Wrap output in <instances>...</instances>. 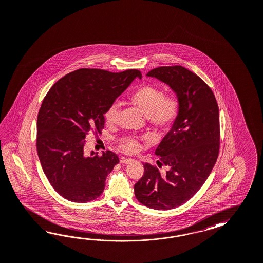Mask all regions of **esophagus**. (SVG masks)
Wrapping results in <instances>:
<instances>
[{"label": "esophagus", "instance_id": "obj_1", "mask_svg": "<svg viewBox=\"0 0 263 263\" xmlns=\"http://www.w3.org/2000/svg\"><path fill=\"white\" fill-rule=\"evenodd\" d=\"M131 161H133V159H131V158H124V157H122L121 160H120V162L121 163H124V164L130 163Z\"/></svg>", "mask_w": 263, "mask_h": 263}]
</instances>
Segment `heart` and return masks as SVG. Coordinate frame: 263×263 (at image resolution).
<instances>
[{
  "mask_svg": "<svg viewBox=\"0 0 263 263\" xmlns=\"http://www.w3.org/2000/svg\"><path fill=\"white\" fill-rule=\"evenodd\" d=\"M130 101L146 116L150 125L158 130L170 128L179 115V101L173 97H165L162 90L151 84H143L135 90L130 95ZM119 113V103H111L104 113L106 124L115 125ZM120 146L127 153H136L141 149V143L134 137L128 136L120 143Z\"/></svg>",
  "mask_w": 263,
  "mask_h": 263,
  "instance_id": "1",
  "label": "heart"
}]
</instances>
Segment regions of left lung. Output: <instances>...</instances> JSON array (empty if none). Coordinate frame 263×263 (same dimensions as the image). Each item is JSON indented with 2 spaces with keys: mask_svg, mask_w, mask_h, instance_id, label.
I'll return each instance as SVG.
<instances>
[{
  "mask_svg": "<svg viewBox=\"0 0 263 263\" xmlns=\"http://www.w3.org/2000/svg\"><path fill=\"white\" fill-rule=\"evenodd\" d=\"M170 86L178 97L179 112L171 130L156 149L166 173L144 163L135 184L137 199L149 208L168 210L185 203L203 185L218 159L219 116L211 88L181 65L160 66L147 73Z\"/></svg>",
  "mask_w": 263,
  "mask_h": 263,
  "instance_id": "left-lung-1",
  "label": "left lung"
}]
</instances>
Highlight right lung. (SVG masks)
I'll list each match as a JSON object with an SVG mask.
<instances>
[{
	"label": "right lung",
	"mask_w": 263,
	"mask_h": 263,
	"mask_svg": "<svg viewBox=\"0 0 263 263\" xmlns=\"http://www.w3.org/2000/svg\"><path fill=\"white\" fill-rule=\"evenodd\" d=\"M137 77L141 79L137 69L113 73L81 68L47 92L39 110L36 146L46 178L64 199L87 202L103 192L119 158L109 150L86 157L85 137L102 131L106 109Z\"/></svg>",
	"instance_id": "1"
}]
</instances>
